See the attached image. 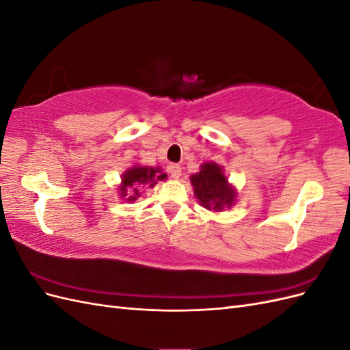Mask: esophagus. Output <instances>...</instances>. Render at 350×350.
Masks as SVG:
<instances>
[{"mask_svg":"<svg viewBox=\"0 0 350 350\" xmlns=\"http://www.w3.org/2000/svg\"><path fill=\"white\" fill-rule=\"evenodd\" d=\"M167 172L174 179H178L179 176H181L183 171H181V166H179V165H169L167 166Z\"/></svg>","mask_w":350,"mask_h":350,"instance_id":"obj_1","label":"esophagus"}]
</instances>
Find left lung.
<instances>
[{
	"instance_id": "1",
	"label": "left lung",
	"mask_w": 350,
	"mask_h": 350,
	"mask_svg": "<svg viewBox=\"0 0 350 350\" xmlns=\"http://www.w3.org/2000/svg\"><path fill=\"white\" fill-rule=\"evenodd\" d=\"M198 204L210 211L220 213L230 208L237 201V188L229 184L224 166L216 162H204L200 171L189 176Z\"/></svg>"
}]
</instances>
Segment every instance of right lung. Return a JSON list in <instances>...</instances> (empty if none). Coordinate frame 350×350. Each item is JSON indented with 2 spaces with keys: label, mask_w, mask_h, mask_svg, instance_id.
<instances>
[{
  "label": "right lung",
  "mask_w": 350,
  "mask_h": 350,
  "mask_svg": "<svg viewBox=\"0 0 350 350\" xmlns=\"http://www.w3.org/2000/svg\"><path fill=\"white\" fill-rule=\"evenodd\" d=\"M167 175L162 171L161 166L133 165L121 175L118 196L126 203H133L142 196V189L144 187L153 188L157 181H165Z\"/></svg>",
  "instance_id": "1"
}]
</instances>
